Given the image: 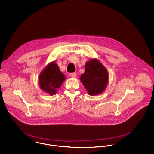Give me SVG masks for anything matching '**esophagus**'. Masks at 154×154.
<instances>
[{
  "label": "esophagus",
  "instance_id": "obj_1",
  "mask_svg": "<svg viewBox=\"0 0 154 154\" xmlns=\"http://www.w3.org/2000/svg\"><path fill=\"white\" fill-rule=\"evenodd\" d=\"M70 76L72 77V78H75L76 77V73L75 72L74 73H70Z\"/></svg>",
  "mask_w": 154,
  "mask_h": 154
}]
</instances>
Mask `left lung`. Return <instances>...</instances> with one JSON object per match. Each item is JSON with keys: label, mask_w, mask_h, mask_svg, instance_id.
<instances>
[{"label": "left lung", "mask_w": 154, "mask_h": 154, "mask_svg": "<svg viewBox=\"0 0 154 154\" xmlns=\"http://www.w3.org/2000/svg\"><path fill=\"white\" fill-rule=\"evenodd\" d=\"M85 72L81 76V81L90 95L102 93L107 87L109 75L101 63L93 59L87 62Z\"/></svg>", "instance_id": "left-lung-1"}]
</instances>
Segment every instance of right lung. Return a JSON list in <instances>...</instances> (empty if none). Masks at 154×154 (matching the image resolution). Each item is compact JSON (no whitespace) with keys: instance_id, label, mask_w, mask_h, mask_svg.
I'll return each instance as SVG.
<instances>
[{"instance_id":"add662e5","label":"right lung","mask_w":154,"mask_h":154,"mask_svg":"<svg viewBox=\"0 0 154 154\" xmlns=\"http://www.w3.org/2000/svg\"><path fill=\"white\" fill-rule=\"evenodd\" d=\"M65 81V75L54 62L49 63L39 76L40 88L50 95H54Z\"/></svg>"}]
</instances>
